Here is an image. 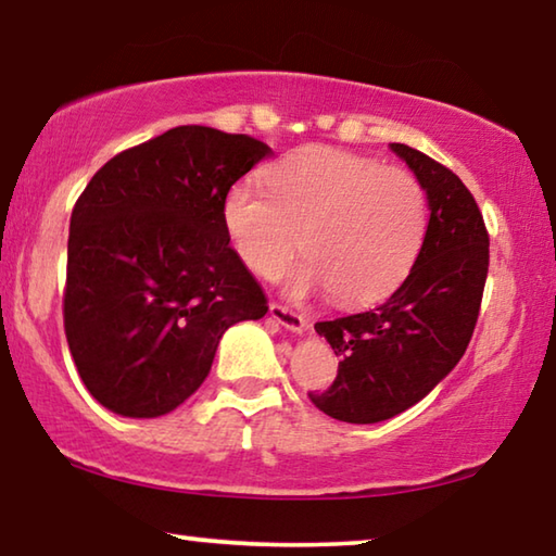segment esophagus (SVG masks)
Returning a JSON list of instances; mask_svg holds the SVG:
<instances>
[{"mask_svg":"<svg viewBox=\"0 0 556 556\" xmlns=\"http://www.w3.org/2000/svg\"><path fill=\"white\" fill-rule=\"evenodd\" d=\"M270 318L278 320L280 326L288 328V331H293V333H303L305 326H308V320H305L301 313H295L293 308H288V305L276 303V301L270 303Z\"/></svg>","mask_w":556,"mask_h":556,"instance_id":"34e87169","label":"esophagus"}]
</instances>
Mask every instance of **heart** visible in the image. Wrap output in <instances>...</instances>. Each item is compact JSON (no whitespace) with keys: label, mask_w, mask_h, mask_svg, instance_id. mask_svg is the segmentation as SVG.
I'll return each mask as SVG.
<instances>
[{"label":"heart","mask_w":556,"mask_h":556,"mask_svg":"<svg viewBox=\"0 0 556 556\" xmlns=\"http://www.w3.org/2000/svg\"><path fill=\"white\" fill-rule=\"evenodd\" d=\"M267 192L236 185L223 225L238 258L278 278L301 245L291 291H328L345 308L371 305L404 283L426 236V192L412 173L341 148L311 144L278 160Z\"/></svg>","instance_id":"heart-1"}]
</instances>
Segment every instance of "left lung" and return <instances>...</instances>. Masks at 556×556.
Here are the masks:
<instances>
[{
	"instance_id": "left-lung-1",
	"label": "left lung",
	"mask_w": 556,
	"mask_h": 556,
	"mask_svg": "<svg viewBox=\"0 0 556 556\" xmlns=\"http://www.w3.org/2000/svg\"><path fill=\"white\" fill-rule=\"evenodd\" d=\"M429 200V228L404 283L374 311L320 320L338 361L316 408L345 424H376L406 412L464 356L489 273V232L477 200L448 167L391 142Z\"/></svg>"
}]
</instances>
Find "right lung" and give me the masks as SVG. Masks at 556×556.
I'll use <instances>...</instances> for the list:
<instances>
[{
    "mask_svg": "<svg viewBox=\"0 0 556 556\" xmlns=\"http://www.w3.org/2000/svg\"><path fill=\"white\" fill-rule=\"evenodd\" d=\"M270 148L173 127L108 160L70 220L62 313L87 391L130 418L170 414L211 374L223 333L268 313L223 225L228 190Z\"/></svg>",
    "mask_w": 556,
    "mask_h": 556,
    "instance_id": "obj_1",
    "label": "right lung"
}]
</instances>
